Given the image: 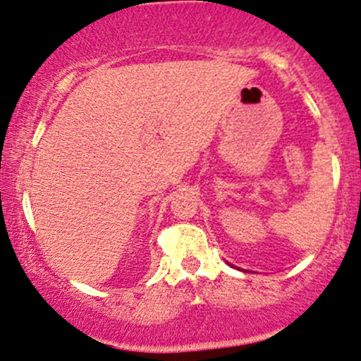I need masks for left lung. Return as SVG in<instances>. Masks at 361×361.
I'll list each match as a JSON object with an SVG mask.
<instances>
[{"mask_svg":"<svg viewBox=\"0 0 361 361\" xmlns=\"http://www.w3.org/2000/svg\"><path fill=\"white\" fill-rule=\"evenodd\" d=\"M231 267H233V264H231Z\"/></svg>","mask_w":361,"mask_h":361,"instance_id":"left-lung-1","label":"left lung"}]
</instances>
